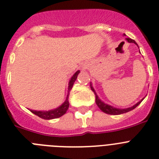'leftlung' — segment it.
I'll return each mask as SVG.
<instances>
[{"mask_svg": "<svg viewBox=\"0 0 159 159\" xmlns=\"http://www.w3.org/2000/svg\"><path fill=\"white\" fill-rule=\"evenodd\" d=\"M127 41L129 43H134V44H136V45H137V44H136V41H134V40L131 39V38H126ZM90 87H91V89L92 91L93 92V93H95V96H96V105H97L98 107H99V108H100V110H101L103 112H104V113L106 114H108V115H121V114H124V113H126V112H129V111H132V110H133L134 108H136V107L138 106V105L140 104V103L142 102V100L141 101L138 102L136 104H135L134 106L131 107H129V108H126V109H118V108H115V107H113L110 106V105L108 104H106V103H104L103 102H102L101 100H100V98L98 97V96L96 95V92H95L94 89H93V87L92 86V84H90Z\"/></svg>", "mask_w": 159, "mask_h": 159, "instance_id": "1", "label": "left lung"}]
</instances>
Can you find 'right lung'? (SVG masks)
Listing matches in <instances>:
<instances>
[{
	"label": "right lung",
	"mask_w": 159,
	"mask_h": 159,
	"mask_svg": "<svg viewBox=\"0 0 159 159\" xmlns=\"http://www.w3.org/2000/svg\"><path fill=\"white\" fill-rule=\"evenodd\" d=\"M80 73V70H78L75 75H73L71 79L70 80L69 82V86H68V94L67 96H66V99L65 100L64 103L59 106V107L56 108L54 110H51V111H33V110H30V111L33 114L38 115L40 118H43V119L46 120H49V119H53V118H59V117L63 116L65 113L66 112V111L69 108V101H68V98H69V94L70 91L71 90L73 87V84L75 83V81H76L77 78H78V74Z\"/></svg>",
	"instance_id": "obj_1"
}]
</instances>
